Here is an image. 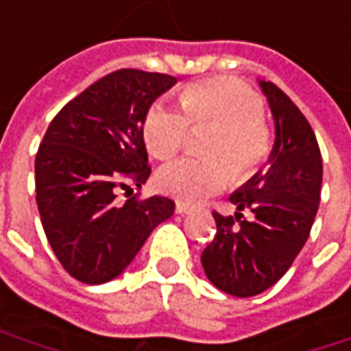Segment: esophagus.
I'll return each instance as SVG.
<instances>
[{
  "label": "esophagus",
  "instance_id": "esophagus-1",
  "mask_svg": "<svg viewBox=\"0 0 351 351\" xmlns=\"http://www.w3.org/2000/svg\"><path fill=\"white\" fill-rule=\"evenodd\" d=\"M175 210H176V215H189L193 208H191L189 204H184V202H176Z\"/></svg>",
  "mask_w": 351,
  "mask_h": 351
}]
</instances>
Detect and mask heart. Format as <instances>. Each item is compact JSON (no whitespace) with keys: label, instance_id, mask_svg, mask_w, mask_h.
Wrapping results in <instances>:
<instances>
[{"label":"heart","instance_id":"1","mask_svg":"<svg viewBox=\"0 0 351 351\" xmlns=\"http://www.w3.org/2000/svg\"><path fill=\"white\" fill-rule=\"evenodd\" d=\"M180 105L182 111L158 101L147 111L143 136L149 153L171 158L189 141L191 125H217L208 141L213 156H182L165 165L156 175L165 195L196 202L222 191L232 171L238 180H244L268 160L272 134L264 119V101L248 83L234 77L196 81L182 89Z\"/></svg>","mask_w":351,"mask_h":351}]
</instances>
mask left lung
I'll list each match as a JSON object with an SVG mask.
<instances>
[{"mask_svg":"<svg viewBox=\"0 0 351 351\" xmlns=\"http://www.w3.org/2000/svg\"><path fill=\"white\" fill-rule=\"evenodd\" d=\"M260 87L276 125L268 169L230 196L234 217L213 213L217 234L200 256L208 280L238 298L256 296L286 274L310 237L322 191V155L308 119L272 81Z\"/></svg>","mask_w":351,"mask_h":351,"instance_id":"8db88e82","label":"left lung"}]
</instances>
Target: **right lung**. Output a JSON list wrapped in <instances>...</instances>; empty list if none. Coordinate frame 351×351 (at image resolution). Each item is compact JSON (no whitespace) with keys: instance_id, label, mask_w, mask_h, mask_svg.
I'll list each match as a JSON object with an SVG mask.
<instances>
[{"instance_id":"add662e5","label":"right lung","mask_w":351,"mask_h":351,"mask_svg":"<svg viewBox=\"0 0 351 351\" xmlns=\"http://www.w3.org/2000/svg\"><path fill=\"white\" fill-rule=\"evenodd\" d=\"M173 75L119 69L71 99L47 127L35 156V193L45 237L61 266L85 284L117 278L156 224L167 196L117 202L119 189L149 175L143 123Z\"/></svg>"}]
</instances>
